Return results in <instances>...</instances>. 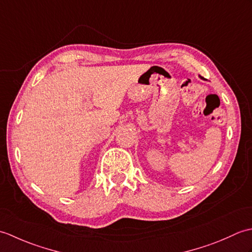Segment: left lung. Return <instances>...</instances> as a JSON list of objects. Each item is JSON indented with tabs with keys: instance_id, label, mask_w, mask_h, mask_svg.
Instances as JSON below:
<instances>
[{
	"instance_id": "1",
	"label": "left lung",
	"mask_w": 252,
	"mask_h": 252,
	"mask_svg": "<svg viewBox=\"0 0 252 252\" xmlns=\"http://www.w3.org/2000/svg\"><path fill=\"white\" fill-rule=\"evenodd\" d=\"M199 78H201V79H202V77H200V76H199Z\"/></svg>"
}]
</instances>
